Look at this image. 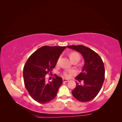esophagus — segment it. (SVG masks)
Listing matches in <instances>:
<instances>
[{"label":"esophagus","instance_id":"1","mask_svg":"<svg viewBox=\"0 0 122 122\" xmlns=\"http://www.w3.org/2000/svg\"><path fill=\"white\" fill-rule=\"evenodd\" d=\"M62 80H63L64 82H68L69 81V80L67 79H65V78H64L63 79H62Z\"/></svg>","mask_w":122,"mask_h":122}]
</instances>
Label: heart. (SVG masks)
<instances>
[{"instance_id": "heart-1", "label": "heart", "mask_w": 122, "mask_h": 122, "mask_svg": "<svg viewBox=\"0 0 122 122\" xmlns=\"http://www.w3.org/2000/svg\"><path fill=\"white\" fill-rule=\"evenodd\" d=\"M69 57H70V60H71L72 61L75 60L79 61L80 60V55L76 52H72L70 53L69 54ZM61 56H60L58 58V60L57 61V64H59V62H60L61 61ZM70 72H65L64 73V75L65 76V77H69V73H70Z\"/></svg>"}]
</instances>
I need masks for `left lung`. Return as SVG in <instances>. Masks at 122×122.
Segmentation results:
<instances>
[{"label":"left lung","mask_w":122,"mask_h":122,"mask_svg":"<svg viewBox=\"0 0 122 122\" xmlns=\"http://www.w3.org/2000/svg\"><path fill=\"white\" fill-rule=\"evenodd\" d=\"M70 49L81 53L84 61L82 71L75 79L83 80L84 84L76 83L75 88L72 91L77 100L82 102L91 101L97 96L105 79L104 65L101 58L94 51L83 45L67 46Z\"/></svg>","instance_id":"left-lung-1"}]
</instances>
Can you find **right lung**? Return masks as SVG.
Here are the masks:
<instances>
[{"label":"right lung","mask_w":122,"mask_h":122,"mask_svg":"<svg viewBox=\"0 0 122 122\" xmlns=\"http://www.w3.org/2000/svg\"><path fill=\"white\" fill-rule=\"evenodd\" d=\"M65 46H47L40 48L28 58L23 68L25 88L35 101L45 104L56 97L62 79L57 76L51 82H47L45 76L52 71Z\"/></svg>","instance_id":"obj_1"}]
</instances>
